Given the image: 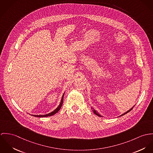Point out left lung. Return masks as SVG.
<instances>
[{
    "instance_id": "8db88e82",
    "label": "left lung",
    "mask_w": 153,
    "mask_h": 153,
    "mask_svg": "<svg viewBox=\"0 0 153 153\" xmlns=\"http://www.w3.org/2000/svg\"><path fill=\"white\" fill-rule=\"evenodd\" d=\"M133 107H134V106H133V107L131 108H130L129 110H128V111H126V113H123V114H121L120 116H123V115H124V114H127V113H128L129 111H131V110L133 108ZM91 108H92V107H91ZM92 108H91V109H92ZM93 113H94L95 114H96L97 116H99V117H102V116H101V115H100V114H99L98 112H97V111H96L95 110H94V109H93Z\"/></svg>"
}]
</instances>
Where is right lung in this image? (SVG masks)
Wrapping results in <instances>:
<instances>
[{"label": "right lung", "mask_w": 153, "mask_h": 153, "mask_svg": "<svg viewBox=\"0 0 153 153\" xmlns=\"http://www.w3.org/2000/svg\"><path fill=\"white\" fill-rule=\"evenodd\" d=\"M64 94H65V93H63L62 97V99H61V101H60V104L59 105V106L54 110L51 113H49V114H45V115H32L34 117H49V116H51L54 114H55L56 113H57L59 110L61 108L62 106V104L63 103V97H64Z\"/></svg>", "instance_id": "right-lung-1"}]
</instances>
